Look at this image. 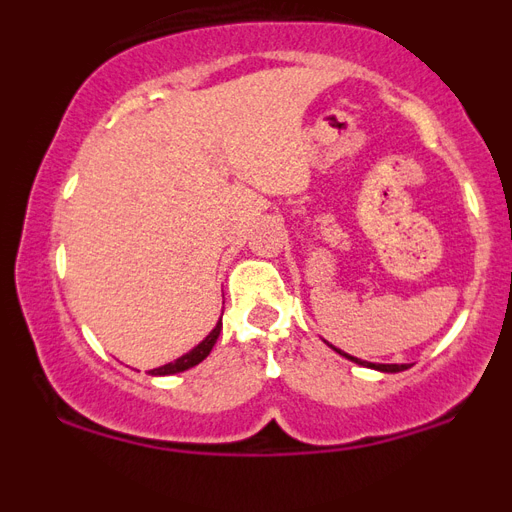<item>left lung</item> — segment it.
Instances as JSON below:
<instances>
[{"label":"left lung","instance_id":"obj_1","mask_svg":"<svg viewBox=\"0 0 512 512\" xmlns=\"http://www.w3.org/2000/svg\"><path fill=\"white\" fill-rule=\"evenodd\" d=\"M336 351H338V348H336ZM338 354H341V351H338ZM341 356L351 359L354 364L369 366V369H377V372H384V374H395V372H402V369H408L405 364H372V361H361V359H356V356H348V354H341Z\"/></svg>","mask_w":512,"mask_h":512}]
</instances>
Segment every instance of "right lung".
<instances>
[{
    "mask_svg": "<svg viewBox=\"0 0 512 512\" xmlns=\"http://www.w3.org/2000/svg\"><path fill=\"white\" fill-rule=\"evenodd\" d=\"M220 330H223V318L217 320L215 328L210 330V336H207L202 343H197V346H194L192 351H187V354L179 356V359L169 361V364L158 366V369H151V372H148V374H153V377H169V374L187 372V369H192V366H197V364H200V361H205L207 356H210L212 346H215L217 336H220Z\"/></svg>",
    "mask_w": 512,
    "mask_h": 512,
    "instance_id": "add662e5",
    "label": "right lung"
}]
</instances>
